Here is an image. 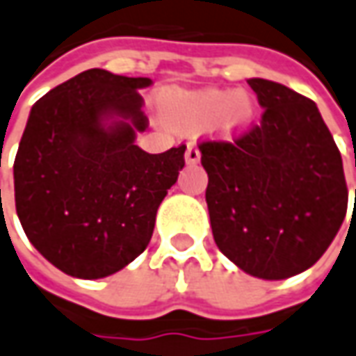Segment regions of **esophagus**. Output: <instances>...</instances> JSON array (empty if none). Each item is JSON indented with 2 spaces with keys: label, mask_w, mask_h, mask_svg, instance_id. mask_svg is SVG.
I'll use <instances>...</instances> for the list:
<instances>
[{
  "label": "esophagus",
  "mask_w": 356,
  "mask_h": 356,
  "mask_svg": "<svg viewBox=\"0 0 356 356\" xmlns=\"http://www.w3.org/2000/svg\"><path fill=\"white\" fill-rule=\"evenodd\" d=\"M200 156H202V153H200V149H197V147L188 145V149H186V163L188 164L200 163Z\"/></svg>",
  "instance_id": "obj_1"
}]
</instances>
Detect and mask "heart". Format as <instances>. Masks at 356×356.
Instances as JSON below:
<instances>
[{
    "label": "heart",
    "mask_w": 356,
    "mask_h": 356,
    "mask_svg": "<svg viewBox=\"0 0 356 356\" xmlns=\"http://www.w3.org/2000/svg\"><path fill=\"white\" fill-rule=\"evenodd\" d=\"M161 114L166 126L182 134H195L211 127L220 136L232 137L244 131L254 120L256 106L246 92L222 89L174 90L161 99Z\"/></svg>",
    "instance_id": "obj_1"
}]
</instances>
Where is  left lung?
I'll return each mask as SVG.
<instances>
[{
  "label": "left lung",
  "instance_id": "8db88e82",
  "mask_svg": "<svg viewBox=\"0 0 356 356\" xmlns=\"http://www.w3.org/2000/svg\"><path fill=\"white\" fill-rule=\"evenodd\" d=\"M248 85L264 106L259 124L200 143L211 230L242 271L286 279L323 256L345 219L341 153L314 100L275 81Z\"/></svg>",
  "mask_w": 356,
  "mask_h": 356
}]
</instances>
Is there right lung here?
I'll list each match as a JSON object with an SVG mask.
<instances>
[{
  "label": "right lung",
  "mask_w": 356,
  "mask_h": 356,
  "mask_svg": "<svg viewBox=\"0 0 356 356\" xmlns=\"http://www.w3.org/2000/svg\"><path fill=\"white\" fill-rule=\"evenodd\" d=\"M147 77L89 70L36 100L15 156V207L26 238L50 264L100 279L134 261L156 209L184 168L186 145L149 154L134 143L149 118ZM122 120L108 127V117Z\"/></svg>",
  "instance_id": "right-lung-1"
}]
</instances>
